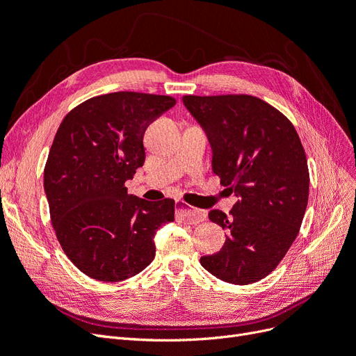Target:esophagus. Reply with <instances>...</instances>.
<instances>
[{
    "mask_svg": "<svg viewBox=\"0 0 356 356\" xmlns=\"http://www.w3.org/2000/svg\"><path fill=\"white\" fill-rule=\"evenodd\" d=\"M177 220L190 222V224H199V222L207 220V212L202 209L190 208L186 202L178 200L177 202Z\"/></svg>",
    "mask_w": 356,
    "mask_h": 356,
    "instance_id": "1",
    "label": "esophagus"
}]
</instances>
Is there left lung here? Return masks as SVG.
Masks as SVG:
<instances>
[{"label":"left lung","mask_w":356,"mask_h":356,"mask_svg":"<svg viewBox=\"0 0 356 356\" xmlns=\"http://www.w3.org/2000/svg\"><path fill=\"white\" fill-rule=\"evenodd\" d=\"M212 149V170L238 202L209 220L227 232L221 251L200 258L215 277L260 281L296 241L309 199L305 148L288 118L250 95L184 96Z\"/></svg>","instance_id":"obj_1"}]
</instances>
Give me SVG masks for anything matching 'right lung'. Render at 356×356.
<instances>
[{
    "instance_id": "right-lung-1",
    "label": "right lung",
    "mask_w": 356,
    "mask_h": 356,
    "mask_svg": "<svg viewBox=\"0 0 356 356\" xmlns=\"http://www.w3.org/2000/svg\"><path fill=\"white\" fill-rule=\"evenodd\" d=\"M170 96L115 92L95 96L63 118L44 169L53 229L75 267L120 282L154 260L156 232L175 220V202L127 195L145 161L148 124L172 108Z\"/></svg>"
}]
</instances>
